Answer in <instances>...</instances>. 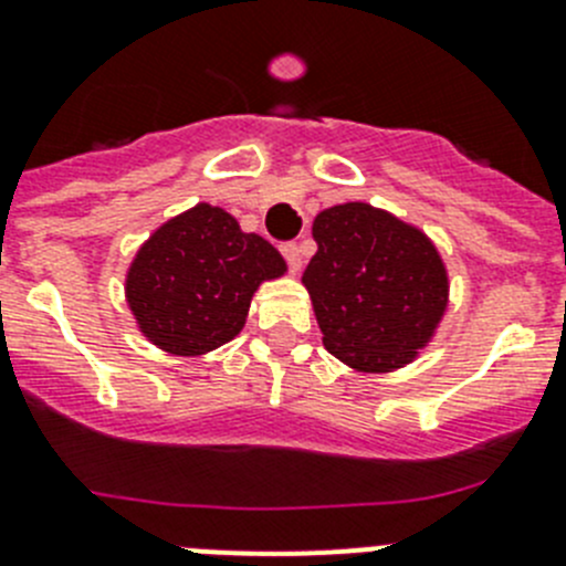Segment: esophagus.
Here are the masks:
<instances>
[{"instance_id": "obj_1", "label": "esophagus", "mask_w": 566, "mask_h": 566, "mask_svg": "<svg viewBox=\"0 0 566 566\" xmlns=\"http://www.w3.org/2000/svg\"><path fill=\"white\" fill-rule=\"evenodd\" d=\"M279 251H282V256L287 259L290 271H293V273L302 271V248L295 245V242H284V245L279 248Z\"/></svg>"}]
</instances>
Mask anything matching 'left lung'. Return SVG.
Wrapping results in <instances>:
<instances>
[{
    "instance_id": "obj_1",
    "label": "left lung",
    "mask_w": 566,
    "mask_h": 566,
    "mask_svg": "<svg viewBox=\"0 0 566 566\" xmlns=\"http://www.w3.org/2000/svg\"><path fill=\"white\" fill-rule=\"evenodd\" d=\"M318 251L302 282L324 346L358 371L411 364L448 307V271L420 228L369 202H344L313 222Z\"/></svg>"
}]
</instances>
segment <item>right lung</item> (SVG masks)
I'll list each match as a JSON object with an SVG mask.
<instances>
[{
	"instance_id": "right-lung-1",
	"label": "right lung",
	"mask_w": 566,
	"mask_h": 566,
	"mask_svg": "<svg viewBox=\"0 0 566 566\" xmlns=\"http://www.w3.org/2000/svg\"><path fill=\"white\" fill-rule=\"evenodd\" d=\"M284 271L268 239L200 202L140 245L126 273V302L140 333L163 353L206 355L237 338L259 284Z\"/></svg>"
}]
</instances>
